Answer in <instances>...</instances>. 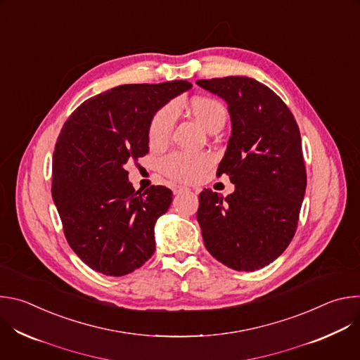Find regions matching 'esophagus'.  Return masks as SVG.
<instances>
[{
    "instance_id": "obj_1",
    "label": "esophagus",
    "mask_w": 360,
    "mask_h": 360,
    "mask_svg": "<svg viewBox=\"0 0 360 360\" xmlns=\"http://www.w3.org/2000/svg\"><path fill=\"white\" fill-rule=\"evenodd\" d=\"M172 191H174V193H175V195L184 193V192H189V189H188V188H185V186H175Z\"/></svg>"
}]
</instances>
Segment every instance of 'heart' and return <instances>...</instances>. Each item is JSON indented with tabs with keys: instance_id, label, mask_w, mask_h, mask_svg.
<instances>
[{
	"instance_id": "1",
	"label": "heart",
	"mask_w": 360,
	"mask_h": 360,
	"mask_svg": "<svg viewBox=\"0 0 360 360\" xmlns=\"http://www.w3.org/2000/svg\"><path fill=\"white\" fill-rule=\"evenodd\" d=\"M191 111L198 122L211 129L217 122L226 120V110L219 101L214 98L199 96L191 102ZM176 117L175 104H168L153 115L149 125V143L152 146H162L169 139ZM212 164V158L207 153L172 152L161 161V171L179 182L198 181L207 168Z\"/></svg>"
}]
</instances>
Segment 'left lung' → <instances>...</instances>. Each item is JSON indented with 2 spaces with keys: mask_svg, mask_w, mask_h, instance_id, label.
<instances>
[{
  "mask_svg": "<svg viewBox=\"0 0 360 360\" xmlns=\"http://www.w3.org/2000/svg\"><path fill=\"white\" fill-rule=\"evenodd\" d=\"M196 84L228 104L232 131L218 174L235 185L226 198L199 193L203 243L228 268L253 272L281 256L296 232L306 189L299 127L285 102L253 78Z\"/></svg>",
  "mask_w": 360,
  "mask_h": 360,
  "instance_id": "obj_1",
  "label": "left lung"
}]
</instances>
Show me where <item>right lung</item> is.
Segmentation results:
<instances>
[{
	"label": "right lung",
	"mask_w": 360,
	"mask_h": 360,
	"mask_svg": "<svg viewBox=\"0 0 360 360\" xmlns=\"http://www.w3.org/2000/svg\"><path fill=\"white\" fill-rule=\"evenodd\" d=\"M191 88L188 81L120 85L82 102L64 124L51 192L70 246L91 269L124 276L155 252L153 226L172 191H135L125 164L148 153L153 115Z\"/></svg>",
	"instance_id": "add662e5"
}]
</instances>
